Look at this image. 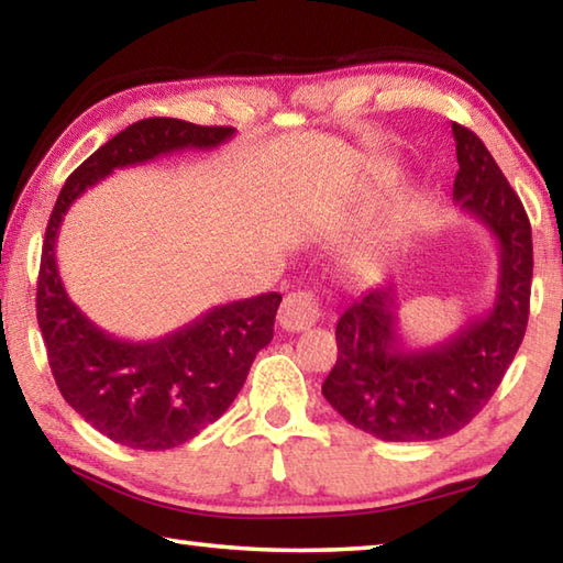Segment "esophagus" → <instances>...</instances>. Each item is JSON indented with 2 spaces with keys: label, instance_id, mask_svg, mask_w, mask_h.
Here are the masks:
<instances>
[{
  "label": "esophagus",
  "instance_id": "1",
  "mask_svg": "<svg viewBox=\"0 0 563 563\" xmlns=\"http://www.w3.org/2000/svg\"><path fill=\"white\" fill-rule=\"evenodd\" d=\"M320 320V302L310 290H295L285 295L278 310V322L285 332H302Z\"/></svg>",
  "mask_w": 563,
  "mask_h": 563
}]
</instances>
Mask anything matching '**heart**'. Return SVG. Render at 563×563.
<instances>
[{
  "mask_svg": "<svg viewBox=\"0 0 563 563\" xmlns=\"http://www.w3.org/2000/svg\"><path fill=\"white\" fill-rule=\"evenodd\" d=\"M375 265H377L375 258H367V268H375Z\"/></svg>",
  "mask_w": 563,
  "mask_h": 563,
  "instance_id": "b5f03b06",
  "label": "heart"
}]
</instances>
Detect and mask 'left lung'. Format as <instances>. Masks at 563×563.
Returning <instances> with one entry per match:
<instances>
[{"mask_svg":"<svg viewBox=\"0 0 563 563\" xmlns=\"http://www.w3.org/2000/svg\"><path fill=\"white\" fill-rule=\"evenodd\" d=\"M460 170L454 201L499 247L497 298L487 316L432 347L399 335L395 285L375 288L338 320V362L322 395L352 427L385 442H430L460 432L497 393L527 332L531 225L482 139L452 123Z\"/></svg>","mask_w":563,"mask_h":563,"instance_id":"1","label":"left lung"}]
</instances>
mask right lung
Masks as SVG:
<instances>
[{
    "label": "right lung",
    "mask_w": 563,
    "mask_h": 563,
    "mask_svg": "<svg viewBox=\"0 0 563 563\" xmlns=\"http://www.w3.org/2000/svg\"><path fill=\"white\" fill-rule=\"evenodd\" d=\"M231 126H196L180 119L131 123L66 178L46 225L36 320L62 397L103 437L131 450H170L221 417L273 340L280 295L216 305L201 318L146 342L119 340L91 322L64 290L56 238L69 206L113 168L144 164L184 148H216Z\"/></svg>",
    "instance_id": "right-lung-1"
}]
</instances>
